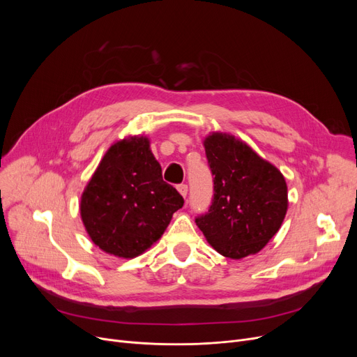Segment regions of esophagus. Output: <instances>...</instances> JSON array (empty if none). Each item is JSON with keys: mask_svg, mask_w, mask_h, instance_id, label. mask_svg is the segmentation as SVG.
<instances>
[{"mask_svg": "<svg viewBox=\"0 0 357 357\" xmlns=\"http://www.w3.org/2000/svg\"><path fill=\"white\" fill-rule=\"evenodd\" d=\"M176 188H178L179 194H181L183 198H185L186 195H188V185H186V183H181V185L176 186Z\"/></svg>", "mask_w": 357, "mask_h": 357, "instance_id": "34e87169", "label": "esophagus"}]
</instances>
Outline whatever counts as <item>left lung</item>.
Wrapping results in <instances>:
<instances>
[{"mask_svg": "<svg viewBox=\"0 0 357 357\" xmlns=\"http://www.w3.org/2000/svg\"><path fill=\"white\" fill-rule=\"evenodd\" d=\"M214 182L208 211L195 218L210 245L222 256L241 259L266 246L288 208L285 178L233 136L204 140Z\"/></svg>", "mask_w": 357, "mask_h": 357, "instance_id": "left-lung-1", "label": "left lung"}]
</instances>
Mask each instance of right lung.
<instances>
[{"label":"right lung","mask_w":357,"mask_h":357,"mask_svg":"<svg viewBox=\"0 0 357 357\" xmlns=\"http://www.w3.org/2000/svg\"><path fill=\"white\" fill-rule=\"evenodd\" d=\"M182 195L162 178L149 140L112 144L81 198L84 226L96 245L119 257H136L160 238Z\"/></svg>","instance_id":"add662e5"}]
</instances>
